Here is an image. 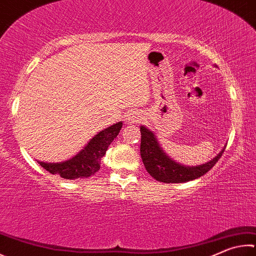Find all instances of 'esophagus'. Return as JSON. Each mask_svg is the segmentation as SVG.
<instances>
[{
    "mask_svg": "<svg viewBox=\"0 0 256 256\" xmlns=\"http://www.w3.org/2000/svg\"><path fill=\"white\" fill-rule=\"evenodd\" d=\"M141 120H142V116L140 112H138V110H132V112H130L128 115L126 116L128 123H138L141 122Z\"/></svg>",
    "mask_w": 256,
    "mask_h": 256,
    "instance_id": "34e87169",
    "label": "esophagus"
}]
</instances>
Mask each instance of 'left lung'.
Masks as SVG:
<instances>
[{
	"instance_id": "1",
	"label": "left lung",
	"mask_w": 256,
	"mask_h": 256,
	"mask_svg": "<svg viewBox=\"0 0 256 256\" xmlns=\"http://www.w3.org/2000/svg\"><path fill=\"white\" fill-rule=\"evenodd\" d=\"M140 130L142 136L140 152L144 166L148 172L160 182L179 184L199 178L216 164L226 148H222V150L207 164L196 166H186L176 164L166 154L152 131L146 126H141Z\"/></svg>"
}]
</instances>
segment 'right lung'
Wrapping results in <instances>:
<instances>
[{
	"label": "right lung",
	"instance_id": "right-lung-1",
	"mask_svg": "<svg viewBox=\"0 0 256 256\" xmlns=\"http://www.w3.org/2000/svg\"><path fill=\"white\" fill-rule=\"evenodd\" d=\"M120 128H122V122L102 130L94 138H90L85 148L67 161L58 162V164L38 161V164L50 174H59L64 179L88 178L100 170V159L104 156L110 144L118 136Z\"/></svg>",
	"mask_w": 256,
	"mask_h": 256
}]
</instances>
